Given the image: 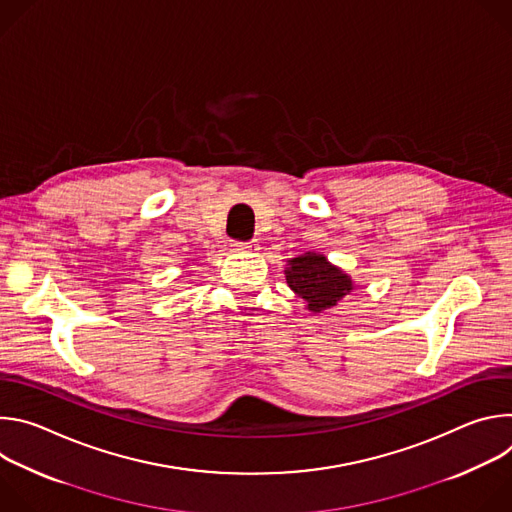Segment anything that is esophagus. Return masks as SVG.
Masks as SVG:
<instances>
[{"instance_id":"obj_1","label":"esophagus","mask_w":512,"mask_h":512,"mask_svg":"<svg viewBox=\"0 0 512 512\" xmlns=\"http://www.w3.org/2000/svg\"><path fill=\"white\" fill-rule=\"evenodd\" d=\"M231 247L235 251H257L259 243L255 239H251V241H231Z\"/></svg>"}]
</instances>
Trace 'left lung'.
<instances>
[{
	"mask_svg": "<svg viewBox=\"0 0 512 512\" xmlns=\"http://www.w3.org/2000/svg\"><path fill=\"white\" fill-rule=\"evenodd\" d=\"M285 281L314 314L336 306L354 289L348 273L332 265L324 255L310 251L287 261Z\"/></svg>",
	"mask_w": 512,
	"mask_h": 512,
	"instance_id": "left-lung-1",
	"label": "left lung"
}]
</instances>
